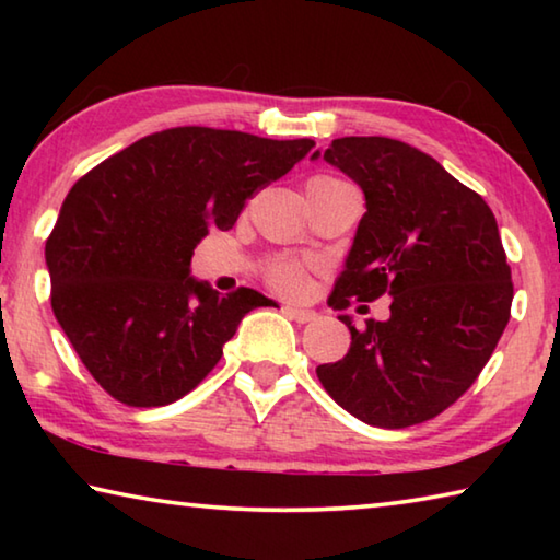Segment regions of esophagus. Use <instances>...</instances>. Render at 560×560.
<instances>
[{
	"mask_svg": "<svg viewBox=\"0 0 560 560\" xmlns=\"http://www.w3.org/2000/svg\"><path fill=\"white\" fill-rule=\"evenodd\" d=\"M283 314L296 320V324H311V320H316V311L314 308L293 306V303H289V306H283Z\"/></svg>",
	"mask_w": 560,
	"mask_h": 560,
	"instance_id": "1",
	"label": "esophagus"
}]
</instances>
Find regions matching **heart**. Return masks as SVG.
Instances as JSON below:
<instances>
[{"instance_id":"b5f03b06","label":"heart","mask_w":560,"mask_h":560,"mask_svg":"<svg viewBox=\"0 0 560 560\" xmlns=\"http://www.w3.org/2000/svg\"><path fill=\"white\" fill-rule=\"evenodd\" d=\"M271 283L281 291H299L306 283V273L299 264H279L271 269Z\"/></svg>"}]
</instances>
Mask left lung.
Here are the masks:
<instances>
[{
  "label": "left lung",
  "mask_w": 560,
  "mask_h": 560,
  "mask_svg": "<svg viewBox=\"0 0 560 560\" xmlns=\"http://www.w3.org/2000/svg\"><path fill=\"white\" fill-rule=\"evenodd\" d=\"M365 195L330 306L390 296V318L350 330L316 368L328 395L373 428L432 420L469 390L509 324L511 269L494 212L438 160L393 138H338L324 153Z\"/></svg>",
  "instance_id": "8db88e82"
}]
</instances>
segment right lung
Wrapping results in <instances>:
<instances>
[{
	"label": "right lung",
	"instance_id": "obj_1",
	"mask_svg": "<svg viewBox=\"0 0 560 560\" xmlns=\"http://www.w3.org/2000/svg\"><path fill=\"white\" fill-rule=\"evenodd\" d=\"M314 145L170 128L71 187L44 252L51 308L103 390L132 407L175 402L220 363L252 308L277 306L246 287L224 296L189 261L205 234L232 230L246 197Z\"/></svg>",
	"mask_w": 560,
	"mask_h": 560
}]
</instances>
